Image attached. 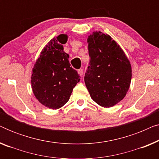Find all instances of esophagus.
<instances>
[{"label":"esophagus","mask_w":159,"mask_h":159,"mask_svg":"<svg viewBox=\"0 0 159 159\" xmlns=\"http://www.w3.org/2000/svg\"><path fill=\"white\" fill-rule=\"evenodd\" d=\"M78 73H79V75H80V76H82V75H83V69H78Z\"/></svg>","instance_id":"esophagus-1"}]
</instances>
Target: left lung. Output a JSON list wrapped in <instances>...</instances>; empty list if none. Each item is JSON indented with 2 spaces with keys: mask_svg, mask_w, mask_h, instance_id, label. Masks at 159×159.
Listing matches in <instances>:
<instances>
[{
  "mask_svg": "<svg viewBox=\"0 0 159 159\" xmlns=\"http://www.w3.org/2000/svg\"><path fill=\"white\" fill-rule=\"evenodd\" d=\"M90 60L84 82L90 97L104 108L112 107L125 97L132 79V68L123 50L111 37L94 32L88 36Z\"/></svg>",
  "mask_w": 159,
  "mask_h": 159,
  "instance_id": "1",
  "label": "left lung"
}]
</instances>
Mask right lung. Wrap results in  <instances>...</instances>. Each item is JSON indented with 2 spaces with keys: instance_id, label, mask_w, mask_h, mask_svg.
Masks as SVG:
<instances>
[{
  "instance_id": "add662e5",
  "label": "right lung",
  "mask_w": 159,
  "mask_h": 159,
  "mask_svg": "<svg viewBox=\"0 0 159 159\" xmlns=\"http://www.w3.org/2000/svg\"><path fill=\"white\" fill-rule=\"evenodd\" d=\"M66 34H59L50 41L40 53L32 69V89L36 98L43 106L52 109L62 107L69 100L80 80L77 71L69 64V54L63 44Z\"/></svg>"
}]
</instances>
